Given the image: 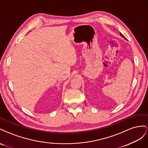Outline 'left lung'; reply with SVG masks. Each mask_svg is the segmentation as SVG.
<instances>
[{"instance_id":"1","label":"left lung","mask_w":148,"mask_h":148,"mask_svg":"<svg viewBox=\"0 0 148 148\" xmlns=\"http://www.w3.org/2000/svg\"><path fill=\"white\" fill-rule=\"evenodd\" d=\"M120 33V35H121V36H122V37H123V38H124V39H125V40H126V38H125V36H123V35H122V34H121V33Z\"/></svg>"}]
</instances>
